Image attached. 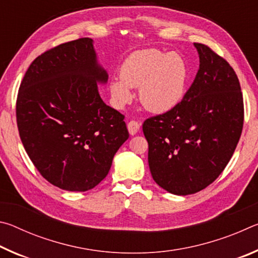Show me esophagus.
I'll list each match as a JSON object with an SVG mask.
<instances>
[{"label": "esophagus", "mask_w": 258, "mask_h": 258, "mask_svg": "<svg viewBox=\"0 0 258 258\" xmlns=\"http://www.w3.org/2000/svg\"><path fill=\"white\" fill-rule=\"evenodd\" d=\"M140 126H141V123H140V121H137V120H131V121H128L127 128H128L130 134H131V135L137 134V133L139 132V130H140Z\"/></svg>", "instance_id": "34e87169"}]
</instances>
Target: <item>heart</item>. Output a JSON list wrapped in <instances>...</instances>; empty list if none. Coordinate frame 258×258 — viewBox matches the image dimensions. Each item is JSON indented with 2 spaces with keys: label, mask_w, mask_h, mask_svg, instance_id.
Segmentation results:
<instances>
[{
  "label": "heart",
  "mask_w": 258,
  "mask_h": 258,
  "mask_svg": "<svg viewBox=\"0 0 258 258\" xmlns=\"http://www.w3.org/2000/svg\"><path fill=\"white\" fill-rule=\"evenodd\" d=\"M189 69L182 56L158 49L135 51L119 68V76L109 81V90L117 108H123L133 99L131 87H140L139 98L151 112H166L184 98Z\"/></svg>",
  "instance_id": "heart-1"
}]
</instances>
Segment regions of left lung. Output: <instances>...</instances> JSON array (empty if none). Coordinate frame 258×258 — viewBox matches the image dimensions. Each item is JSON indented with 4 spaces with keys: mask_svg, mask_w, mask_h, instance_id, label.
Here are the masks:
<instances>
[{
    "mask_svg": "<svg viewBox=\"0 0 258 258\" xmlns=\"http://www.w3.org/2000/svg\"><path fill=\"white\" fill-rule=\"evenodd\" d=\"M199 71L182 101L142 125L152 178L174 195L205 189L224 171L241 137L243 98L230 63L195 43Z\"/></svg>",
    "mask_w": 258,
    "mask_h": 258,
    "instance_id": "8db88e82",
    "label": "left lung"
}]
</instances>
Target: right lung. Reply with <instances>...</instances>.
Segmentation results:
<instances>
[{
	"label": "right lung",
	"mask_w": 258,
	"mask_h": 258,
	"mask_svg": "<svg viewBox=\"0 0 258 258\" xmlns=\"http://www.w3.org/2000/svg\"><path fill=\"white\" fill-rule=\"evenodd\" d=\"M107 80L93 40L83 37L38 55L21 81L16 103L21 142L41 175L60 189H93L128 139L124 115L99 94L97 83Z\"/></svg>",
	"instance_id": "add662e5"
}]
</instances>
